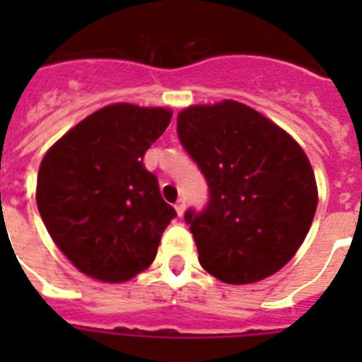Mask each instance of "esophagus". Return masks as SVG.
<instances>
[{"instance_id": "obj_1", "label": "esophagus", "mask_w": 362, "mask_h": 362, "mask_svg": "<svg viewBox=\"0 0 362 362\" xmlns=\"http://www.w3.org/2000/svg\"><path fill=\"white\" fill-rule=\"evenodd\" d=\"M175 209H176V214L182 218V216H184V212H186V201H184V199H180V201L175 204Z\"/></svg>"}]
</instances>
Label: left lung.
Listing matches in <instances>:
<instances>
[{
  "mask_svg": "<svg viewBox=\"0 0 362 362\" xmlns=\"http://www.w3.org/2000/svg\"><path fill=\"white\" fill-rule=\"evenodd\" d=\"M176 129L210 192L203 212L184 214L201 267L233 286L278 272L300 247L317 209L315 176L303 148L274 122L231 99L187 107Z\"/></svg>",
  "mask_w": 362,
  "mask_h": 362,
  "instance_id": "obj_1",
  "label": "left lung"
}]
</instances>
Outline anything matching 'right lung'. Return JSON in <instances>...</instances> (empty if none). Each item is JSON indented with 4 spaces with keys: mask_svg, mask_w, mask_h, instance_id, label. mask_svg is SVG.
Returning <instances> with one entry per match:
<instances>
[{
    "mask_svg": "<svg viewBox=\"0 0 362 362\" xmlns=\"http://www.w3.org/2000/svg\"><path fill=\"white\" fill-rule=\"evenodd\" d=\"M169 109L129 103L99 109L69 129L41 161L37 209L76 269L110 284L146 270L176 216L142 158L163 135Z\"/></svg>",
    "mask_w": 362,
    "mask_h": 362,
    "instance_id": "add662e5",
    "label": "right lung"
}]
</instances>
